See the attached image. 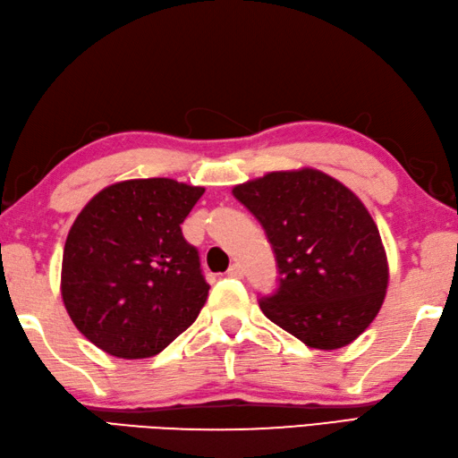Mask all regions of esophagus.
Segmentation results:
<instances>
[{"mask_svg":"<svg viewBox=\"0 0 458 458\" xmlns=\"http://www.w3.org/2000/svg\"><path fill=\"white\" fill-rule=\"evenodd\" d=\"M228 276H230V278H242V276H244L242 266H240V264H230V268H228Z\"/></svg>","mask_w":458,"mask_h":458,"instance_id":"esophagus-1","label":"esophagus"}]
</instances>
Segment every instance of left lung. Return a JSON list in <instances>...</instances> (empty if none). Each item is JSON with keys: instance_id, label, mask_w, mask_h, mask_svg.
<instances>
[{"instance_id": "left-lung-1", "label": "left lung", "mask_w": 458, "mask_h": 458, "mask_svg": "<svg viewBox=\"0 0 458 458\" xmlns=\"http://www.w3.org/2000/svg\"><path fill=\"white\" fill-rule=\"evenodd\" d=\"M260 222L278 284L260 296L274 324L318 351L351 344L378 314L386 254L364 204L318 170L272 172L232 190Z\"/></svg>"}]
</instances>
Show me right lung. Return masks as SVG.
I'll use <instances>...</instances> for the list:
<instances>
[{
    "label": "right lung",
    "instance_id": "right-lung-1",
    "mask_svg": "<svg viewBox=\"0 0 458 458\" xmlns=\"http://www.w3.org/2000/svg\"><path fill=\"white\" fill-rule=\"evenodd\" d=\"M202 194L170 178L128 180L80 212L64 248L62 298L89 343L149 359L196 320L210 286L180 224Z\"/></svg>",
    "mask_w": 458,
    "mask_h": 458
}]
</instances>
